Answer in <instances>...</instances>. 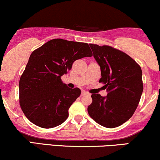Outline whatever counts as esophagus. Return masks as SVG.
<instances>
[{
    "label": "esophagus",
    "instance_id": "obj_1",
    "mask_svg": "<svg viewBox=\"0 0 160 160\" xmlns=\"http://www.w3.org/2000/svg\"><path fill=\"white\" fill-rule=\"evenodd\" d=\"M84 95H89V94L86 92H81V96H84Z\"/></svg>",
    "mask_w": 160,
    "mask_h": 160
}]
</instances>
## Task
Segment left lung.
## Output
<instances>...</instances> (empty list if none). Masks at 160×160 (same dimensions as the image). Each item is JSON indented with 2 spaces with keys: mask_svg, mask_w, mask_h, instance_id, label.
<instances>
[{
  "mask_svg": "<svg viewBox=\"0 0 160 160\" xmlns=\"http://www.w3.org/2000/svg\"><path fill=\"white\" fill-rule=\"evenodd\" d=\"M89 45L101 67L99 82L105 84L108 94L107 97L92 94L88 113L101 126L117 128L131 118L139 103L143 92L141 67L120 50L109 45Z\"/></svg>",
  "mask_w": 160,
  "mask_h": 160,
  "instance_id": "1",
  "label": "left lung"
}]
</instances>
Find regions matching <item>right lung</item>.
Returning <instances> with one entry per match:
<instances>
[{"label": "right lung", "mask_w": 160, "mask_h": 160, "mask_svg": "<svg viewBox=\"0 0 160 160\" xmlns=\"http://www.w3.org/2000/svg\"><path fill=\"white\" fill-rule=\"evenodd\" d=\"M92 53L87 43L54 38L32 52L19 80V103L25 116L42 128L59 126L68 118V109L80 95L61 77L74 62Z\"/></svg>", "instance_id": "right-lung-1"}]
</instances>
